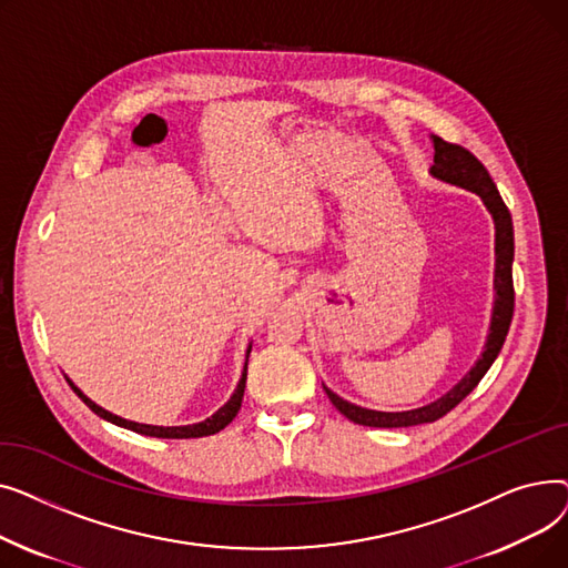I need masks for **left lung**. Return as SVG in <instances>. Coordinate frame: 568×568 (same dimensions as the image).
Segmentation results:
<instances>
[{"label": "left lung", "mask_w": 568, "mask_h": 568, "mask_svg": "<svg viewBox=\"0 0 568 568\" xmlns=\"http://www.w3.org/2000/svg\"><path fill=\"white\" fill-rule=\"evenodd\" d=\"M433 146H435V163L430 168V174L442 179L446 184H454L460 189H467L471 193L479 195L484 204L488 206V212L495 221V306H493V317H490V334L486 341V347L479 356V362L471 366V371L454 386L452 392H446L442 398H437L430 405H424L419 409H407V412H375L366 409L359 405H352L336 396L332 389L324 392L334 403V407L347 416L349 422L359 424V426H371V428H407V426H419V424H433L446 412H452L476 384L481 382V377L488 373L493 362L497 359V354L506 341V334H509L511 317H514V223L511 214L506 209L493 176L484 168V163L476 159L471 152H467L465 146L446 142L439 135H433Z\"/></svg>", "instance_id": "obj_1"}]
</instances>
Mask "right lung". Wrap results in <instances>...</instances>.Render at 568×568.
Wrapping results in <instances>:
<instances>
[{
  "label": "right lung",
  "instance_id": "obj_1",
  "mask_svg": "<svg viewBox=\"0 0 568 568\" xmlns=\"http://www.w3.org/2000/svg\"><path fill=\"white\" fill-rule=\"evenodd\" d=\"M248 354H251V347L246 352V366H244V373H242V379H239L234 394L230 396V400L216 412L209 416V419L200 422V424H193V426H146V424H135V422H126L122 419V416L116 414H110L108 409L99 407L94 400H89L78 386L67 377V382L71 384V389L78 394V398H82V403L92 409L94 414H99L101 419L114 424V426H122V428H129L133 433H140V435H149V437H165V439H189V437H204V435H214L219 430H223L234 416L239 412V407H242V400H244V389H246V371H248Z\"/></svg>",
  "mask_w": 568,
  "mask_h": 568
}]
</instances>
